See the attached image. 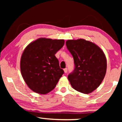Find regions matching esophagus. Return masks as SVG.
Returning <instances> with one entry per match:
<instances>
[{"mask_svg":"<svg viewBox=\"0 0 122 122\" xmlns=\"http://www.w3.org/2000/svg\"><path fill=\"white\" fill-rule=\"evenodd\" d=\"M67 71H68V69L67 68H65V69H64V71L65 73H67Z\"/></svg>","mask_w":122,"mask_h":122,"instance_id":"obj_1","label":"esophagus"}]
</instances>
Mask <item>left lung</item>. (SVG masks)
<instances>
[{
    "mask_svg": "<svg viewBox=\"0 0 122 122\" xmlns=\"http://www.w3.org/2000/svg\"><path fill=\"white\" fill-rule=\"evenodd\" d=\"M66 46L75 64L74 71L68 76L71 86L84 94L92 93L100 86L106 76L105 54L97 45L84 39L68 40Z\"/></svg>",
    "mask_w": 122,
    "mask_h": 122,
    "instance_id": "left-lung-1",
    "label": "left lung"
}]
</instances>
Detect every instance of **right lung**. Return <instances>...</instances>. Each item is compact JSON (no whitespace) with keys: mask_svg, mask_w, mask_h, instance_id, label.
<instances>
[{"mask_svg":"<svg viewBox=\"0 0 122 122\" xmlns=\"http://www.w3.org/2000/svg\"><path fill=\"white\" fill-rule=\"evenodd\" d=\"M64 44V39L40 38L25 48L20 59V71L31 91L46 94L56 87L64 71L55 54Z\"/></svg>","mask_w":122,"mask_h":122,"instance_id":"obj_1","label":"right lung"}]
</instances>
